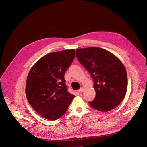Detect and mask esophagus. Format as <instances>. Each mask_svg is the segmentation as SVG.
<instances>
[{"label":"esophagus","mask_w":147,"mask_h":147,"mask_svg":"<svg viewBox=\"0 0 147 147\" xmlns=\"http://www.w3.org/2000/svg\"><path fill=\"white\" fill-rule=\"evenodd\" d=\"M84 91V88L82 87V88H81L79 90V93H82V92H83Z\"/></svg>","instance_id":"esophagus-1"}]
</instances>
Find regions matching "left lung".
Masks as SVG:
<instances>
[{
	"mask_svg": "<svg viewBox=\"0 0 147 147\" xmlns=\"http://www.w3.org/2000/svg\"><path fill=\"white\" fill-rule=\"evenodd\" d=\"M76 55L94 80L96 96L89 105L103 112L117 107L125 98L127 87L126 71L120 59L97 47L77 49Z\"/></svg>",
	"mask_w": 147,
	"mask_h": 147,
	"instance_id": "obj_1",
	"label": "left lung"
}]
</instances>
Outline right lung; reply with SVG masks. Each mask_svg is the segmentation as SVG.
Returning <instances> with one entry per match:
<instances>
[{
    "label": "right lung",
    "instance_id": "add662e5",
    "mask_svg": "<svg viewBox=\"0 0 147 147\" xmlns=\"http://www.w3.org/2000/svg\"><path fill=\"white\" fill-rule=\"evenodd\" d=\"M75 58L74 49L51 52L38 60L27 76L29 104L43 118L55 120L65 113L74 95L68 92L64 74Z\"/></svg>",
    "mask_w": 147,
    "mask_h": 147
}]
</instances>
